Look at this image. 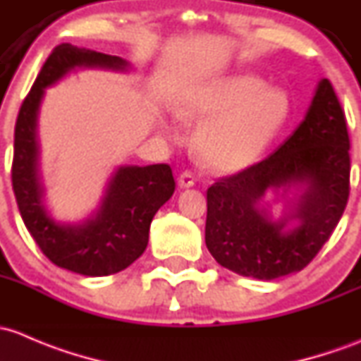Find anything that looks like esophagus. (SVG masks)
Returning a JSON list of instances; mask_svg holds the SVG:
<instances>
[{"instance_id":"obj_1","label":"esophagus","mask_w":361,"mask_h":361,"mask_svg":"<svg viewBox=\"0 0 361 361\" xmlns=\"http://www.w3.org/2000/svg\"><path fill=\"white\" fill-rule=\"evenodd\" d=\"M195 182H196V177L191 170H184V172L179 176L180 188H191V185H195Z\"/></svg>"}]
</instances>
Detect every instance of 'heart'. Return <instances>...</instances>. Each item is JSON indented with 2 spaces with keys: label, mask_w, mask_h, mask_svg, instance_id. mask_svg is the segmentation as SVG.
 <instances>
[{
  "label": "heart",
  "mask_w": 361,
  "mask_h": 361,
  "mask_svg": "<svg viewBox=\"0 0 361 361\" xmlns=\"http://www.w3.org/2000/svg\"><path fill=\"white\" fill-rule=\"evenodd\" d=\"M184 120L200 125L196 146L208 166L238 172L261 158L290 118V99L254 74L222 78L185 99Z\"/></svg>",
  "instance_id": "heart-1"
}]
</instances>
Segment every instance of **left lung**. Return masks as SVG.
I'll return each mask as SVG.
<instances>
[{
	"label": "left lung",
	"mask_w": 361,
	"mask_h": 361,
	"mask_svg": "<svg viewBox=\"0 0 361 361\" xmlns=\"http://www.w3.org/2000/svg\"><path fill=\"white\" fill-rule=\"evenodd\" d=\"M346 116L329 80L318 83L304 121L262 161L217 179L207 191L205 243L221 266L241 276L274 280L304 269L332 236L349 198ZM303 189L284 231L257 205L267 188Z\"/></svg>",
	"instance_id": "obj_1"
}]
</instances>
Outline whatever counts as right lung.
Wrapping results in <instances>:
<instances>
[{"instance_id": "1", "label": "right lung", "mask_w": 361, "mask_h": 361, "mask_svg": "<svg viewBox=\"0 0 361 361\" xmlns=\"http://www.w3.org/2000/svg\"><path fill=\"white\" fill-rule=\"evenodd\" d=\"M126 61L114 55L62 43L51 50L15 123L12 185L25 228L55 266L85 276H107L128 267L144 254L149 226L158 208L176 189L166 163L147 166H120L107 185L94 219L78 226L59 224L44 210L38 177L36 118L48 85L74 68L123 71Z\"/></svg>"}]
</instances>
